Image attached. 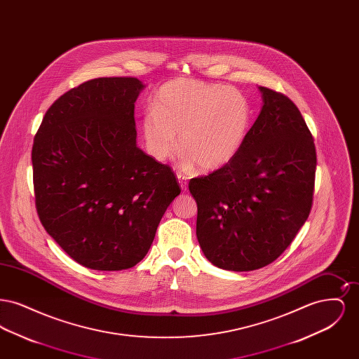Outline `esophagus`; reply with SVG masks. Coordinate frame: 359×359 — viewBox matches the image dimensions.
Returning <instances> with one entry per match:
<instances>
[{"mask_svg":"<svg viewBox=\"0 0 359 359\" xmlns=\"http://www.w3.org/2000/svg\"><path fill=\"white\" fill-rule=\"evenodd\" d=\"M177 179H179V184H180V187H182V189H183V191H187V176H184V175H182V173L179 172V173H177Z\"/></svg>","mask_w":359,"mask_h":359,"instance_id":"34e87169","label":"esophagus"}]
</instances>
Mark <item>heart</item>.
I'll return each mask as SVG.
<instances>
[{"instance_id":"obj_1","label":"heart","mask_w":359,"mask_h":359,"mask_svg":"<svg viewBox=\"0 0 359 359\" xmlns=\"http://www.w3.org/2000/svg\"><path fill=\"white\" fill-rule=\"evenodd\" d=\"M250 121V104L237 88L182 78L154 94L152 110L142 117V135L157 161L175 154L179 133L182 164L217 171L239 154Z\"/></svg>"}]
</instances>
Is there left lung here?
Returning <instances> with one entry per match:
<instances>
[{"label": "left lung", "instance_id": "1", "mask_svg": "<svg viewBox=\"0 0 359 359\" xmlns=\"http://www.w3.org/2000/svg\"><path fill=\"white\" fill-rule=\"evenodd\" d=\"M259 91L261 113L236 158L188 183L205 258L233 272L256 271L281 256L313 199L316 149L307 123L288 97Z\"/></svg>", "mask_w": 359, "mask_h": 359}]
</instances>
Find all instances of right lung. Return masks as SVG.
Wrapping results in <instances>:
<instances>
[{
	"instance_id": "1",
	"label": "right lung",
	"mask_w": 359,
	"mask_h": 359,
	"mask_svg": "<svg viewBox=\"0 0 359 359\" xmlns=\"http://www.w3.org/2000/svg\"><path fill=\"white\" fill-rule=\"evenodd\" d=\"M137 78H97L52 103L32 147L34 203L74 261L122 271L148 253L180 187L136 144Z\"/></svg>"
}]
</instances>
